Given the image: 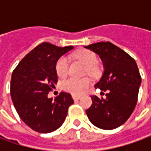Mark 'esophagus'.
Returning <instances> with one entry per match:
<instances>
[{
  "label": "esophagus",
  "mask_w": 151,
  "mask_h": 151,
  "mask_svg": "<svg viewBox=\"0 0 151 151\" xmlns=\"http://www.w3.org/2000/svg\"><path fill=\"white\" fill-rule=\"evenodd\" d=\"M81 97V96H76V95H72V98L74 99V101H78Z\"/></svg>",
  "instance_id": "34e87169"
}]
</instances>
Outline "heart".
I'll list each match as a JSON object with an SVG mask.
<instances>
[{
	"label": "heart",
	"instance_id": "heart-1",
	"mask_svg": "<svg viewBox=\"0 0 151 151\" xmlns=\"http://www.w3.org/2000/svg\"><path fill=\"white\" fill-rule=\"evenodd\" d=\"M75 57L84 63L88 67V71L91 75H95L97 71L95 66L97 63V57L95 53L88 50H80L76 53ZM69 70V60L67 57H61L55 65V71L59 77H65ZM91 82L88 79H76L70 77L65 80L62 82V88L65 91H68L73 95H80L84 91Z\"/></svg>",
	"mask_w": 151,
	"mask_h": 151
}]
</instances>
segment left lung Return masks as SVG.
I'll return each instance as SVG.
<instances>
[{
	"mask_svg": "<svg viewBox=\"0 0 151 151\" xmlns=\"http://www.w3.org/2000/svg\"><path fill=\"white\" fill-rule=\"evenodd\" d=\"M99 55L103 73L96 88L106 91V98L91 96L92 105L86 110L91 123L106 130L124 124L134 112L138 99L141 76L135 60L110 42L85 46Z\"/></svg>",
	"mask_w": 151,
	"mask_h": 151,
	"instance_id": "obj_1",
	"label": "left lung"
}]
</instances>
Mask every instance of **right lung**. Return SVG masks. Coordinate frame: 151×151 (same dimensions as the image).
<instances>
[{
	"mask_svg": "<svg viewBox=\"0 0 151 151\" xmlns=\"http://www.w3.org/2000/svg\"><path fill=\"white\" fill-rule=\"evenodd\" d=\"M73 48L43 43L31 50L12 72V100L20 119L32 130L43 134L56 130L65 122L68 108L74 103L71 95L64 91L55 100L48 97L58 81L57 61Z\"/></svg>",
	"mask_w": 151,
	"mask_h": 151,
	"instance_id": "1",
	"label": "right lung"
}]
</instances>
